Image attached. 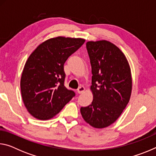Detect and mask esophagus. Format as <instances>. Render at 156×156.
<instances>
[{
    "instance_id": "1",
    "label": "esophagus",
    "mask_w": 156,
    "mask_h": 156,
    "mask_svg": "<svg viewBox=\"0 0 156 156\" xmlns=\"http://www.w3.org/2000/svg\"><path fill=\"white\" fill-rule=\"evenodd\" d=\"M84 90H85V88H84L83 86H81V87H80L78 88L77 92H78V94H82V93H83V92L84 91Z\"/></svg>"
}]
</instances>
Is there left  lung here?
Wrapping results in <instances>:
<instances>
[{"instance_id":"left-lung-1","label":"left lung","mask_w":156,"mask_h":156,"mask_svg":"<svg viewBox=\"0 0 156 156\" xmlns=\"http://www.w3.org/2000/svg\"><path fill=\"white\" fill-rule=\"evenodd\" d=\"M87 49L91 66V104L80 108L86 122L95 128L109 126L120 117L132 89L131 69L125 54L107 41H89Z\"/></svg>"}]
</instances>
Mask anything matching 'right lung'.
Listing matches in <instances>:
<instances>
[{"label": "right lung", "instance_id": "obj_1", "mask_svg": "<svg viewBox=\"0 0 156 156\" xmlns=\"http://www.w3.org/2000/svg\"><path fill=\"white\" fill-rule=\"evenodd\" d=\"M85 40L58 36L37 47L26 62L20 79L23 102L30 114L49 120L75 96L65 87L64 64Z\"/></svg>", "mask_w": 156, "mask_h": 156}]
</instances>
